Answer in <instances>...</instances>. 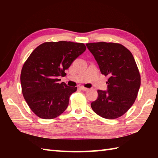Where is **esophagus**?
<instances>
[{"label": "esophagus", "mask_w": 158, "mask_h": 158, "mask_svg": "<svg viewBox=\"0 0 158 158\" xmlns=\"http://www.w3.org/2000/svg\"><path fill=\"white\" fill-rule=\"evenodd\" d=\"M79 88L81 89V90H83V91H87V90L88 89V88H85V87H83V86H81V87H79Z\"/></svg>", "instance_id": "34e87169"}]
</instances>
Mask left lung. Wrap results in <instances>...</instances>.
I'll return each mask as SVG.
<instances>
[{"label":"left lung","instance_id":"obj_1","mask_svg":"<svg viewBox=\"0 0 158 158\" xmlns=\"http://www.w3.org/2000/svg\"><path fill=\"white\" fill-rule=\"evenodd\" d=\"M87 48L92 53L102 75L109 77L107 91L98 90L92 110L103 118L122 116L132 106L140 86V75L135 60L119 43H91Z\"/></svg>","mask_w":158,"mask_h":158}]
</instances>
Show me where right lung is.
<instances>
[{
  "mask_svg": "<svg viewBox=\"0 0 158 158\" xmlns=\"http://www.w3.org/2000/svg\"><path fill=\"white\" fill-rule=\"evenodd\" d=\"M83 43L45 42L38 46L23 64L20 81L28 105L40 118H56L66 109L77 87L60 83V76L85 51Z\"/></svg>",
  "mask_w": 158,
  "mask_h": 158,
  "instance_id": "1",
  "label": "right lung"
}]
</instances>
